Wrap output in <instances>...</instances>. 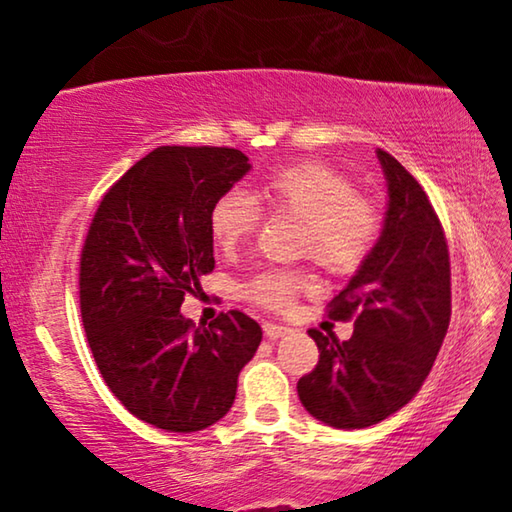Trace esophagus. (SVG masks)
I'll use <instances>...</instances> for the list:
<instances>
[{
  "label": "esophagus",
  "mask_w": 512,
  "mask_h": 512,
  "mask_svg": "<svg viewBox=\"0 0 512 512\" xmlns=\"http://www.w3.org/2000/svg\"><path fill=\"white\" fill-rule=\"evenodd\" d=\"M293 329L287 327V325H275V323H264V334L268 336V339L275 341V339H282V336L291 334Z\"/></svg>",
  "instance_id": "1"
}]
</instances>
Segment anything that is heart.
I'll return each instance as SVG.
<instances>
[{"label":"heart","instance_id":"1","mask_svg":"<svg viewBox=\"0 0 512 512\" xmlns=\"http://www.w3.org/2000/svg\"><path fill=\"white\" fill-rule=\"evenodd\" d=\"M262 203L273 214H291L302 221L300 250L309 253L329 273L348 275L366 262L379 235V210L370 198L354 194V185L339 171L302 162L273 171L255 196L228 192L210 210L214 244L232 250L253 235ZM307 277L289 268H271L248 282L246 293L271 309L291 305Z\"/></svg>","mask_w":512,"mask_h":512}]
</instances>
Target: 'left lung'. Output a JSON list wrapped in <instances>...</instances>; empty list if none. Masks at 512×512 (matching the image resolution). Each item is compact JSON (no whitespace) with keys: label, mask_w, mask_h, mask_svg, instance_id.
Masks as SVG:
<instances>
[{"label":"left lung","mask_w":512,"mask_h":512,"mask_svg":"<svg viewBox=\"0 0 512 512\" xmlns=\"http://www.w3.org/2000/svg\"><path fill=\"white\" fill-rule=\"evenodd\" d=\"M388 201L379 239L332 300L329 318L354 316L348 341L309 329L318 366L298 381L316 420L366 429L400 411L427 379L452 316L449 253L427 194L391 153L377 149Z\"/></svg>","instance_id":"left-lung-1"}]
</instances>
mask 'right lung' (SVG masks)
Wrapping results in <instances>:
<instances>
[{
  "label": "right lung",
  "mask_w": 512,
  "mask_h": 512,
  "mask_svg": "<svg viewBox=\"0 0 512 512\" xmlns=\"http://www.w3.org/2000/svg\"><path fill=\"white\" fill-rule=\"evenodd\" d=\"M253 169L237 149L158 146L103 196L81 255V316L117 400L153 427L192 433L230 411L262 327L232 309L180 314L214 268L210 210Z\"/></svg>",
  "instance_id": "1"
}]
</instances>
